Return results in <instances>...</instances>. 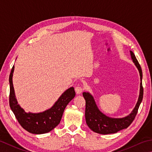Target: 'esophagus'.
<instances>
[{
	"label": "esophagus",
	"instance_id": "34e87169",
	"mask_svg": "<svg viewBox=\"0 0 152 152\" xmlns=\"http://www.w3.org/2000/svg\"><path fill=\"white\" fill-rule=\"evenodd\" d=\"M83 88H82V86H76V88H75V91H76V92L78 94H80V93H82V91H83Z\"/></svg>",
	"mask_w": 152,
	"mask_h": 152
}]
</instances>
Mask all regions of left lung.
I'll list each match as a JSON object with an SVG mask.
<instances>
[{
    "label": "left lung",
    "mask_w": 152,
    "mask_h": 152,
    "mask_svg": "<svg viewBox=\"0 0 152 152\" xmlns=\"http://www.w3.org/2000/svg\"><path fill=\"white\" fill-rule=\"evenodd\" d=\"M129 52H130L132 61L139 71L140 82H140L138 100L130 114L125 117L118 118L107 116L106 114H104L99 110L96 104L94 98L90 93L88 92L82 93L86 100V122L88 126L96 133L104 135L117 133L118 132L128 128L133 122L137 114L140 105L142 101L143 94V89L142 86V71L141 66L135 56L134 52L131 50Z\"/></svg>",
    "instance_id": "left-lung-1"
}]
</instances>
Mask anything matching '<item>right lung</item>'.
Returning a JSON list of instances; mask_svg holds the SVG:
<instances>
[{
    "instance_id": "obj_1",
    "label": "right lung",
    "mask_w": 152,
    "mask_h": 152,
    "mask_svg": "<svg viewBox=\"0 0 152 152\" xmlns=\"http://www.w3.org/2000/svg\"><path fill=\"white\" fill-rule=\"evenodd\" d=\"M15 66L9 76L10 107L18 122L23 128L34 134H46L52 131L60 122L65 107L76 95L74 87H70L63 92L50 108L39 113L26 112L18 104L13 87L12 76Z\"/></svg>"
}]
</instances>
